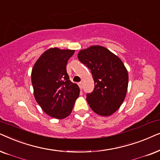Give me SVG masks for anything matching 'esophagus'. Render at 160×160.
<instances>
[{"instance_id":"1","label":"esophagus","mask_w":160,"mask_h":160,"mask_svg":"<svg viewBox=\"0 0 160 160\" xmlns=\"http://www.w3.org/2000/svg\"><path fill=\"white\" fill-rule=\"evenodd\" d=\"M78 86H79V87H80V88L81 89H82V88H83V84H82V82H79L78 83Z\"/></svg>"}]
</instances>
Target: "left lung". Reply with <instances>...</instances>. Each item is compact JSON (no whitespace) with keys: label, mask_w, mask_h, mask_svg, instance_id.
<instances>
[{"label":"left lung","mask_w":160,"mask_h":160,"mask_svg":"<svg viewBox=\"0 0 160 160\" xmlns=\"http://www.w3.org/2000/svg\"><path fill=\"white\" fill-rule=\"evenodd\" d=\"M78 58L91 69L94 89L86 100L96 113L109 116L119 109L126 97L128 72L122 61L107 48L93 45L81 50Z\"/></svg>","instance_id":"obj_1"}]
</instances>
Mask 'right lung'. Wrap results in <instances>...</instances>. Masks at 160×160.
<instances>
[{
    "label": "right lung",
    "mask_w": 160,
    "mask_h": 160,
    "mask_svg": "<svg viewBox=\"0 0 160 160\" xmlns=\"http://www.w3.org/2000/svg\"><path fill=\"white\" fill-rule=\"evenodd\" d=\"M73 50L50 48L34 63L31 82L36 101L43 111L52 118L62 119L69 116L80 88L70 81L67 72V61Z\"/></svg>",
    "instance_id": "1"
}]
</instances>
